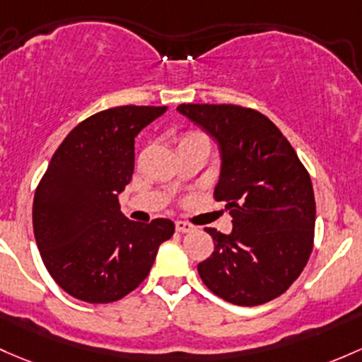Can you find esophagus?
I'll return each mask as SVG.
<instances>
[{
	"mask_svg": "<svg viewBox=\"0 0 362 362\" xmlns=\"http://www.w3.org/2000/svg\"><path fill=\"white\" fill-rule=\"evenodd\" d=\"M175 229H177V232H182V234H187V232L196 230V227H194L192 223H187V222H182V220H177V222H175Z\"/></svg>",
	"mask_w": 362,
	"mask_h": 362,
	"instance_id": "obj_1",
	"label": "esophagus"
}]
</instances>
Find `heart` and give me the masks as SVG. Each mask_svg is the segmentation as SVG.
Listing matches in <instances>:
<instances>
[{
    "mask_svg": "<svg viewBox=\"0 0 362 362\" xmlns=\"http://www.w3.org/2000/svg\"><path fill=\"white\" fill-rule=\"evenodd\" d=\"M192 135H196V133H192ZM187 136H189V135H187Z\"/></svg>",
    "mask_w": 362,
    "mask_h": 362,
    "instance_id": "heart-1",
    "label": "heart"
}]
</instances>
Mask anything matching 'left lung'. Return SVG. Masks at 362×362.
<instances>
[{"instance_id":"obj_1","label":"left lung","mask_w":362,"mask_h":362,"mask_svg":"<svg viewBox=\"0 0 362 362\" xmlns=\"http://www.w3.org/2000/svg\"><path fill=\"white\" fill-rule=\"evenodd\" d=\"M177 111L218 146L216 201H226L232 232L204 229L211 257L197 265L208 290L234 305H262L300 276L314 243L315 201L305 166L264 114L230 104H182Z\"/></svg>"}]
</instances>
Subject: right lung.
I'll list each match as a JSON object with an SVG mask.
<instances>
[{
	"mask_svg": "<svg viewBox=\"0 0 362 362\" xmlns=\"http://www.w3.org/2000/svg\"><path fill=\"white\" fill-rule=\"evenodd\" d=\"M166 105H121L90 116L64 139L45 171L33 204L43 264L74 298L109 303L147 277L175 223L128 220L119 194L135 166V136Z\"/></svg>",
	"mask_w": 362,
	"mask_h": 362,
	"instance_id": "obj_1",
	"label": "right lung"
}]
</instances>
